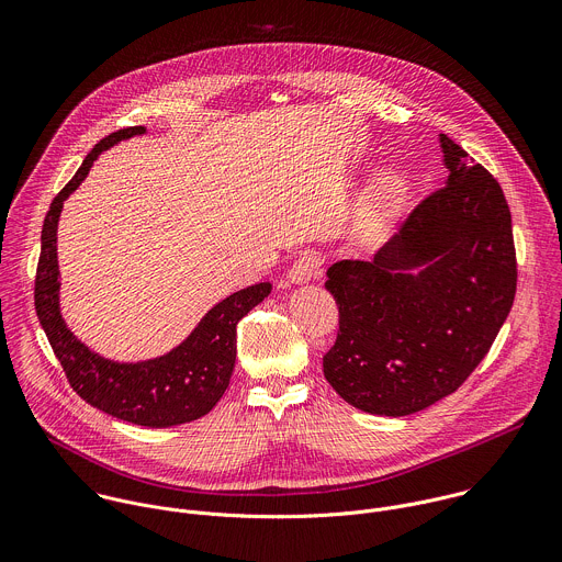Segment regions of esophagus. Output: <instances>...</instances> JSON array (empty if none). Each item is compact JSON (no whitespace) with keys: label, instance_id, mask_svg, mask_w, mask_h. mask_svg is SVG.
<instances>
[{"label":"esophagus","instance_id":"obj_1","mask_svg":"<svg viewBox=\"0 0 562 562\" xmlns=\"http://www.w3.org/2000/svg\"><path fill=\"white\" fill-rule=\"evenodd\" d=\"M319 265L323 262H319V258L315 254H300L286 273L289 282H293V284L308 282L315 276V271L319 269Z\"/></svg>","mask_w":562,"mask_h":562}]
</instances>
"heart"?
I'll use <instances>...</instances> for the list:
<instances>
[{
    "mask_svg": "<svg viewBox=\"0 0 562 562\" xmlns=\"http://www.w3.org/2000/svg\"><path fill=\"white\" fill-rule=\"evenodd\" d=\"M400 206H403V187H400V182L393 180V178H384L375 187V191H373V195L367 204L364 228L369 233L380 231L382 226H386L397 215Z\"/></svg>",
    "mask_w": 562,
    "mask_h": 562,
    "instance_id": "b5f03b06",
    "label": "heart"
}]
</instances>
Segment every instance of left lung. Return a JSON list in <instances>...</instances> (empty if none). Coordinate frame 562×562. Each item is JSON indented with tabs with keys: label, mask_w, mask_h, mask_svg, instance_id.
Segmentation results:
<instances>
[{
	"label": "left lung",
	"mask_w": 562,
	"mask_h": 562,
	"mask_svg": "<svg viewBox=\"0 0 562 562\" xmlns=\"http://www.w3.org/2000/svg\"><path fill=\"white\" fill-rule=\"evenodd\" d=\"M449 178L371 262L325 282L340 311L329 384L375 416H409L453 393L492 349L516 295L512 213L496 178L440 135Z\"/></svg>",
	"instance_id": "obj_1"
}]
</instances>
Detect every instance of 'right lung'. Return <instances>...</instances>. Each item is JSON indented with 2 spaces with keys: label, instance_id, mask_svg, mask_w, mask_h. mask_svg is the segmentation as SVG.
Here are the masks:
<instances>
[{
  "label": "right lung",
  "instance_id": "right-lung-1",
  "mask_svg": "<svg viewBox=\"0 0 562 562\" xmlns=\"http://www.w3.org/2000/svg\"><path fill=\"white\" fill-rule=\"evenodd\" d=\"M142 133H146L144 126H128L100 139L50 202L42 228L35 311L68 384L79 397L113 418L162 429L198 420L217 405L235 367L237 323L271 293V284L260 282L224 297L182 345L144 362L106 360L70 334L59 313L57 222L64 200L85 182L102 150Z\"/></svg>",
  "mask_w": 562,
  "mask_h": 562
}]
</instances>
